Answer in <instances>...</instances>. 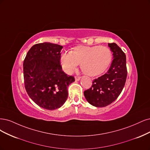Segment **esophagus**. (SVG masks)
<instances>
[{
    "mask_svg": "<svg viewBox=\"0 0 150 150\" xmlns=\"http://www.w3.org/2000/svg\"><path fill=\"white\" fill-rule=\"evenodd\" d=\"M80 79H81L80 76H75V81H79V80H80Z\"/></svg>",
    "mask_w": 150,
    "mask_h": 150,
    "instance_id": "obj_1",
    "label": "esophagus"
}]
</instances>
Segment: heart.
<instances>
[{"mask_svg":"<svg viewBox=\"0 0 150 150\" xmlns=\"http://www.w3.org/2000/svg\"><path fill=\"white\" fill-rule=\"evenodd\" d=\"M112 59L110 49L105 46L79 45L60 57L63 70L70 74L80 64L81 70L91 76H97L108 69Z\"/></svg>","mask_w":150,"mask_h":150,"instance_id":"heart-1","label":"heart"}]
</instances>
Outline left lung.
I'll return each mask as SVG.
<instances>
[{"mask_svg":"<svg viewBox=\"0 0 150 150\" xmlns=\"http://www.w3.org/2000/svg\"><path fill=\"white\" fill-rule=\"evenodd\" d=\"M113 61L108 71L92 81L91 88L84 91L86 100L96 107H107L117 100L126 82V55L115 43H108Z\"/></svg>","mask_w":150,"mask_h":150,"instance_id":"1","label":"left lung"}]
</instances>
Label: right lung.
I'll use <instances>...</instances> for the list:
<instances>
[{
	"label": "right lung",
	"mask_w": 150,
	"mask_h": 150,
	"mask_svg": "<svg viewBox=\"0 0 150 150\" xmlns=\"http://www.w3.org/2000/svg\"><path fill=\"white\" fill-rule=\"evenodd\" d=\"M63 47L44 42L33 45L23 61L26 91L39 107L49 110L59 108L68 98L69 85L75 81L62 70Z\"/></svg>",
	"instance_id": "obj_1"
}]
</instances>
